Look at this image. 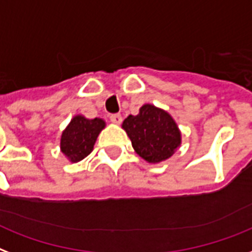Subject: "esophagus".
<instances>
[{
	"label": "esophagus",
	"instance_id": "esophagus-1",
	"mask_svg": "<svg viewBox=\"0 0 252 252\" xmlns=\"http://www.w3.org/2000/svg\"><path fill=\"white\" fill-rule=\"evenodd\" d=\"M110 121H112L113 124L120 125L121 122H122V116H121V114H112V116H110Z\"/></svg>",
	"mask_w": 252,
	"mask_h": 252
}]
</instances>
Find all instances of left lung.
<instances>
[{"label": "left lung", "instance_id": "1", "mask_svg": "<svg viewBox=\"0 0 252 252\" xmlns=\"http://www.w3.org/2000/svg\"><path fill=\"white\" fill-rule=\"evenodd\" d=\"M122 128L135 153L154 164L172 157L181 144V132L172 116L155 105H143L136 116L124 121Z\"/></svg>", "mask_w": 252, "mask_h": 252}]
</instances>
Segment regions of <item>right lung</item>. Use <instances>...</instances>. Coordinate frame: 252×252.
Listing matches in <instances>:
<instances>
[{
	"label": "right lung",
	"mask_w": 252,
	"mask_h": 252,
	"mask_svg": "<svg viewBox=\"0 0 252 252\" xmlns=\"http://www.w3.org/2000/svg\"><path fill=\"white\" fill-rule=\"evenodd\" d=\"M106 124L101 118L88 120L84 116H75L64 128L60 138V151L72 163L83 160L93 151L97 136Z\"/></svg>",
	"instance_id": "1"
}]
</instances>
